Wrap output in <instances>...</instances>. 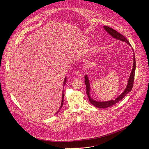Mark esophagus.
<instances>
[{"label": "esophagus", "mask_w": 149, "mask_h": 149, "mask_svg": "<svg viewBox=\"0 0 149 149\" xmlns=\"http://www.w3.org/2000/svg\"><path fill=\"white\" fill-rule=\"evenodd\" d=\"M75 74L77 76H81L82 75V74H81V72L80 71H76L75 72Z\"/></svg>", "instance_id": "1"}]
</instances>
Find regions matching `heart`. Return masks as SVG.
I'll return each instance as SVG.
<instances>
[{"label": "heart", "mask_w": 149, "mask_h": 149, "mask_svg": "<svg viewBox=\"0 0 149 149\" xmlns=\"http://www.w3.org/2000/svg\"><path fill=\"white\" fill-rule=\"evenodd\" d=\"M90 37H88V36H86V37H84L80 42H79V45H86V44H87L88 42V41L90 40ZM97 47H98V45H93L91 48V49H90V51H89V54L90 55H92V54H94L96 51H97Z\"/></svg>", "instance_id": "1"}]
</instances>
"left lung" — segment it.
<instances>
[{"instance_id":"1","label":"left lung","mask_w":149,"mask_h":149,"mask_svg":"<svg viewBox=\"0 0 149 149\" xmlns=\"http://www.w3.org/2000/svg\"><path fill=\"white\" fill-rule=\"evenodd\" d=\"M104 29L105 31L107 32L110 35H111L113 38H115L116 39L120 40L122 42H125L126 43L128 44L129 46L131 47L130 44L129 43V40H127V39L121 34L115 31L114 29L107 26H103ZM133 51V68L132 70V72L130 73L129 78L128 79V81H127V84L126 87L124 91L117 98H115V100H111L109 101H96L94 100L90 94L91 92V87H90V82L89 80L88 76L87 75H86L84 76L85 77V84H86V88H87V94L88 97V99L90 102L94 105L95 107L100 109H105V108H108L109 107H111V106L113 105L114 104L118 102L120 100H121L127 94H128L129 92H130L132 90L133 86V83H134V74H135V70H136V60H135V56H134V53L133 49L132 48Z\"/></svg>"}]
</instances>
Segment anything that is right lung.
I'll use <instances>...</instances> for the list:
<instances>
[{
	"instance_id": "obj_1",
	"label": "right lung",
	"mask_w": 149,
	"mask_h": 149,
	"mask_svg": "<svg viewBox=\"0 0 149 149\" xmlns=\"http://www.w3.org/2000/svg\"><path fill=\"white\" fill-rule=\"evenodd\" d=\"M66 82H67V77H65V79H64V80H63V90H62V96L61 104V105H60V107H59V110H58V111H57L55 114H57V113L59 111V110L61 109V108L62 107L63 103V98H64V93H63V87H64V86H65V84H66Z\"/></svg>"
}]
</instances>
